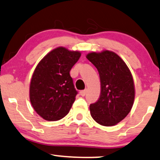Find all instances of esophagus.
Returning a JSON list of instances; mask_svg holds the SVG:
<instances>
[{
    "instance_id": "esophagus-1",
    "label": "esophagus",
    "mask_w": 160,
    "mask_h": 160,
    "mask_svg": "<svg viewBox=\"0 0 160 160\" xmlns=\"http://www.w3.org/2000/svg\"><path fill=\"white\" fill-rule=\"evenodd\" d=\"M86 92H87V90H86V89L81 90V91L80 92V95L82 96V97H83V96H85V95H86Z\"/></svg>"
}]
</instances>
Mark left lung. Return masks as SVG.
Wrapping results in <instances>:
<instances>
[{"mask_svg":"<svg viewBox=\"0 0 160 160\" xmlns=\"http://www.w3.org/2000/svg\"><path fill=\"white\" fill-rule=\"evenodd\" d=\"M98 71L101 95L89 106L92 118L103 126H114L131 110L135 98L132 76L123 59L112 51L86 55Z\"/></svg>","mask_w":160,"mask_h":160,"instance_id":"left-lung-1","label":"left lung"}]
</instances>
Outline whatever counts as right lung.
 Here are the masks:
<instances>
[{
	"label": "right lung",
	"instance_id": "1",
	"mask_svg": "<svg viewBox=\"0 0 160 160\" xmlns=\"http://www.w3.org/2000/svg\"><path fill=\"white\" fill-rule=\"evenodd\" d=\"M80 56V52L59 47L36 66L30 81V100L34 110L45 120H59L72 108L78 92L70 71Z\"/></svg>",
	"mask_w": 160,
	"mask_h": 160
}]
</instances>
